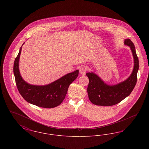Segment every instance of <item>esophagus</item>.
Wrapping results in <instances>:
<instances>
[{
  "mask_svg": "<svg viewBox=\"0 0 149 149\" xmlns=\"http://www.w3.org/2000/svg\"><path fill=\"white\" fill-rule=\"evenodd\" d=\"M86 71V68H85V66H81L80 69H79V72H80V74L82 75H85V72Z\"/></svg>",
  "mask_w": 149,
  "mask_h": 149,
  "instance_id": "esophagus-1",
  "label": "esophagus"
}]
</instances>
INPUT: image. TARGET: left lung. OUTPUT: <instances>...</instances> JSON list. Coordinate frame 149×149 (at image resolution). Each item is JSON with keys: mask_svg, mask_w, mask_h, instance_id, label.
<instances>
[{"mask_svg": "<svg viewBox=\"0 0 149 149\" xmlns=\"http://www.w3.org/2000/svg\"><path fill=\"white\" fill-rule=\"evenodd\" d=\"M124 44L131 50L134 61L133 70L127 79L114 85L107 84L93 72H87L86 75L89 80L87 92L93 104L101 106H113L125 99L135 88L139 68V58L134 43L127 38L124 40Z\"/></svg>", "mask_w": 149, "mask_h": 149, "instance_id": "8db88e82", "label": "left lung"}]
</instances>
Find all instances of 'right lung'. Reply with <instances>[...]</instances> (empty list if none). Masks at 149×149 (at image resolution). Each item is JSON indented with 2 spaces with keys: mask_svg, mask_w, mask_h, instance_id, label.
<instances>
[{
  "mask_svg": "<svg viewBox=\"0 0 149 149\" xmlns=\"http://www.w3.org/2000/svg\"><path fill=\"white\" fill-rule=\"evenodd\" d=\"M21 51L22 46L14 61L13 72L17 87L22 97L29 103L40 107L51 108L59 106L65 99L69 85L78 77L79 70L68 73L47 85L30 84L22 78L19 69Z\"/></svg>",
  "mask_w": 149,
  "mask_h": 149,
  "instance_id": "1",
  "label": "right lung"
}]
</instances>
